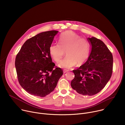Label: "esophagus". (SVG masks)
Masks as SVG:
<instances>
[{
  "label": "esophagus",
  "instance_id": "1",
  "mask_svg": "<svg viewBox=\"0 0 125 125\" xmlns=\"http://www.w3.org/2000/svg\"><path fill=\"white\" fill-rule=\"evenodd\" d=\"M63 72H64V73H66L68 72V71L66 70H64V71H63Z\"/></svg>",
  "mask_w": 125,
  "mask_h": 125
}]
</instances>
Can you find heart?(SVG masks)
<instances>
[{"label":"heart","mask_w":125,"mask_h":125,"mask_svg":"<svg viewBox=\"0 0 125 125\" xmlns=\"http://www.w3.org/2000/svg\"><path fill=\"white\" fill-rule=\"evenodd\" d=\"M91 45L85 38H81L75 32L68 31L62 33L59 39V44H52L49 47L50 54L56 63L61 62L66 53V57L60 63L59 66L69 69L83 65L90 53Z\"/></svg>","instance_id":"1"}]
</instances>
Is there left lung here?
<instances>
[{
	"instance_id": "1",
	"label": "left lung",
	"mask_w": 125,
	"mask_h": 125,
	"mask_svg": "<svg viewBox=\"0 0 125 125\" xmlns=\"http://www.w3.org/2000/svg\"><path fill=\"white\" fill-rule=\"evenodd\" d=\"M92 47L86 62L73 70L75 77L71 85L78 94L92 96L100 92L112 76L113 55L105 43L96 38H88Z\"/></svg>"
}]
</instances>
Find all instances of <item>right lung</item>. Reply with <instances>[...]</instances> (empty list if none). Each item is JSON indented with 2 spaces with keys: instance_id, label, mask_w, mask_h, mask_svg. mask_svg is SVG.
Instances as JSON below:
<instances>
[{
  "instance_id": "obj_1",
  "label": "right lung",
  "mask_w": 125,
  "mask_h": 125,
  "mask_svg": "<svg viewBox=\"0 0 125 125\" xmlns=\"http://www.w3.org/2000/svg\"><path fill=\"white\" fill-rule=\"evenodd\" d=\"M58 31L41 32L24 43L15 59L18 80L29 94L45 97L54 90L63 70L52 62L49 47Z\"/></svg>"
}]
</instances>
